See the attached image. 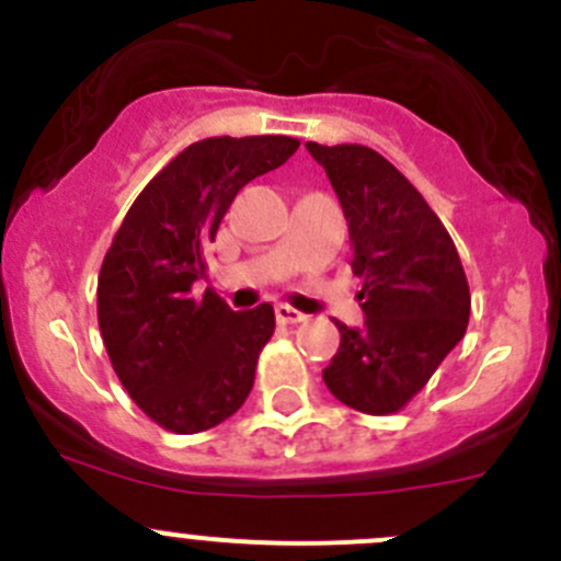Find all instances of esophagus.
I'll use <instances>...</instances> for the list:
<instances>
[{
  "label": "esophagus",
  "instance_id": "esophagus-1",
  "mask_svg": "<svg viewBox=\"0 0 561 561\" xmlns=\"http://www.w3.org/2000/svg\"><path fill=\"white\" fill-rule=\"evenodd\" d=\"M276 320H279L282 325H298V322L307 320V314L298 312V309H293V307H287V304H279V307H276Z\"/></svg>",
  "mask_w": 561,
  "mask_h": 561
}]
</instances>
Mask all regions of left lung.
<instances>
[{"label": "left lung", "instance_id": "1", "mask_svg": "<svg viewBox=\"0 0 561 561\" xmlns=\"http://www.w3.org/2000/svg\"><path fill=\"white\" fill-rule=\"evenodd\" d=\"M325 168L353 247L364 328L336 322L342 342L322 380L342 404L393 415L421 393L469 322V285L454 239L421 192L358 144H307Z\"/></svg>", "mask_w": 561, "mask_h": 561}]
</instances>
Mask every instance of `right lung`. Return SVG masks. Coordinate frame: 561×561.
<instances>
[{
    "label": "right lung",
    "instance_id": "obj_1",
    "mask_svg": "<svg viewBox=\"0 0 561 561\" xmlns=\"http://www.w3.org/2000/svg\"><path fill=\"white\" fill-rule=\"evenodd\" d=\"M301 140L287 135L206 138L168 162L129 206L98 279V322L129 399L175 434L228 421L254 386L274 307L233 312L211 290L206 249L239 190L285 165Z\"/></svg>",
    "mask_w": 561,
    "mask_h": 561
}]
</instances>
